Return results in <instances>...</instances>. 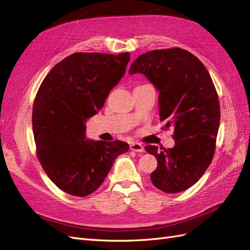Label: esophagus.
I'll list each match as a JSON object with an SVG mask.
<instances>
[{
  "label": "esophagus",
  "instance_id": "34e87169",
  "mask_svg": "<svg viewBox=\"0 0 250 250\" xmlns=\"http://www.w3.org/2000/svg\"><path fill=\"white\" fill-rule=\"evenodd\" d=\"M130 150L135 151V152H144V151H145V149H144V147L141 145V144H138V143L130 144Z\"/></svg>",
  "mask_w": 250,
  "mask_h": 250
}]
</instances>
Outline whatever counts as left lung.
<instances>
[{
    "label": "left lung",
    "instance_id": "1",
    "mask_svg": "<svg viewBox=\"0 0 250 250\" xmlns=\"http://www.w3.org/2000/svg\"><path fill=\"white\" fill-rule=\"evenodd\" d=\"M144 74L160 92L164 129L174 128L175 146L148 145L157 160L151 181L166 193H179L195 185L214 157L220 124V104L207 67L187 50L149 51L135 59L129 74Z\"/></svg>",
    "mask_w": 250,
    "mask_h": 250
}]
</instances>
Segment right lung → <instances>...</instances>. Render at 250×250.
<instances>
[{"label": "right lung", "instance_id": "add662e5", "mask_svg": "<svg viewBox=\"0 0 250 250\" xmlns=\"http://www.w3.org/2000/svg\"><path fill=\"white\" fill-rule=\"evenodd\" d=\"M129 60L128 52L74 53L53 67L37 90L32 110L36 155L48 177L67 194L94 193L116 158L129 150L119 140L88 142L84 125L103 107Z\"/></svg>", "mask_w": 250, "mask_h": 250}]
</instances>
